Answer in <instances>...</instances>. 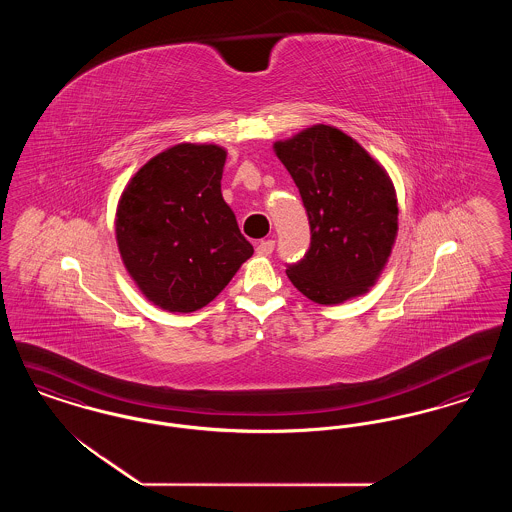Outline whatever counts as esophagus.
Instances as JSON below:
<instances>
[{
	"label": "esophagus",
	"instance_id": "1",
	"mask_svg": "<svg viewBox=\"0 0 512 512\" xmlns=\"http://www.w3.org/2000/svg\"><path fill=\"white\" fill-rule=\"evenodd\" d=\"M257 255H261V257H268L272 251H274V242L272 240H263V242H259L257 244Z\"/></svg>",
	"mask_w": 512,
	"mask_h": 512
}]
</instances>
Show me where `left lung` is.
Segmentation results:
<instances>
[{"mask_svg": "<svg viewBox=\"0 0 512 512\" xmlns=\"http://www.w3.org/2000/svg\"><path fill=\"white\" fill-rule=\"evenodd\" d=\"M311 224V247L286 270L318 305H338L372 288L397 236V195L386 169L351 136L315 124L274 144Z\"/></svg>", "mask_w": 512, "mask_h": 512, "instance_id": "left-lung-1", "label": "left lung"}]
</instances>
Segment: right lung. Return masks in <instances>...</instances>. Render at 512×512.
I'll return each mask as SVG.
<instances>
[{
    "instance_id": "right-lung-1",
    "label": "right lung",
    "mask_w": 512,
    "mask_h": 512,
    "mask_svg": "<svg viewBox=\"0 0 512 512\" xmlns=\"http://www.w3.org/2000/svg\"><path fill=\"white\" fill-rule=\"evenodd\" d=\"M224 163L226 149L215 144L169 147L130 178L119 199L122 263L163 311L205 307L253 255L222 199Z\"/></svg>"
}]
</instances>
